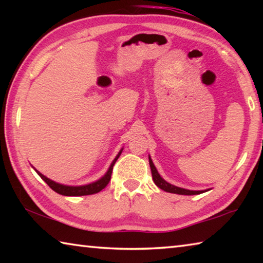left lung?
Listing matches in <instances>:
<instances>
[{"label": "left lung", "mask_w": 263, "mask_h": 263, "mask_svg": "<svg viewBox=\"0 0 263 263\" xmlns=\"http://www.w3.org/2000/svg\"><path fill=\"white\" fill-rule=\"evenodd\" d=\"M149 166H151V171H152V177H153L154 183L157 184L160 189L167 191V193L177 194V195H198V194L204 193V191L186 190V189H183V188H179V186H175L173 184H169L168 182L164 181L162 177L159 175L157 168L154 167V164L152 162V160H151V158H149Z\"/></svg>", "instance_id": "left-lung-1"}]
</instances>
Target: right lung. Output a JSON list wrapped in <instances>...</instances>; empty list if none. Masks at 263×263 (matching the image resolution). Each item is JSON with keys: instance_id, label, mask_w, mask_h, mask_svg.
<instances>
[{"instance_id": "1", "label": "right lung", "mask_w": 263, "mask_h": 263, "mask_svg": "<svg viewBox=\"0 0 263 263\" xmlns=\"http://www.w3.org/2000/svg\"><path fill=\"white\" fill-rule=\"evenodd\" d=\"M122 151L118 153L117 157L115 158V160L111 163V166L109 168V171L106 172V174L102 177L101 180L94 182V183H90V184H87V185H81V186H69V185H62L59 183H55L54 181H52L50 179H47L46 176H44L41 173L37 172L39 176L42 177V179L46 182L48 184V186L52 190H54L55 193L60 194V195H65V196H86V195H92V194H97L100 193L102 189H104L106 185L111 180V174H112V169L116 161H117V159L119 158V155H121Z\"/></svg>"}]
</instances>
